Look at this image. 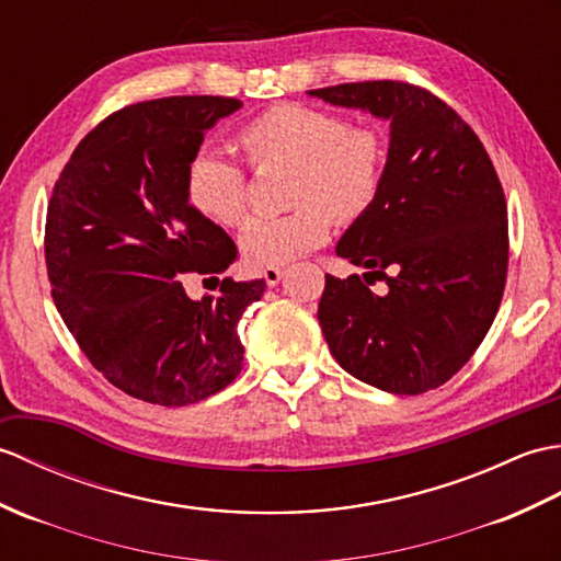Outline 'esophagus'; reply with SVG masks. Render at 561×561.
<instances>
[{"label":"esophagus","mask_w":561,"mask_h":561,"mask_svg":"<svg viewBox=\"0 0 561 561\" xmlns=\"http://www.w3.org/2000/svg\"><path fill=\"white\" fill-rule=\"evenodd\" d=\"M285 276V271L283 268H264V280H266V285H278L280 283V278Z\"/></svg>","instance_id":"obj_1"}]
</instances>
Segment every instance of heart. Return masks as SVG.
I'll list each match as a JSON object with an SVG mask.
<instances>
[{"mask_svg": "<svg viewBox=\"0 0 561 561\" xmlns=\"http://www.w3.org/2000/svg\"><path fill=\"white\" fill-rule=\"evenodd\" d=\"M238 146L256 172L293 170L280 218H256L240 238L242 254L256 268L293 264L333 230L363 220L381 194L389 146L379 127L347 122L333 110L302 103L273 105L238 131ZM186 202L198 216L240 228L249 216V175L234 160L198 151L184 170Z\"/></svg>", "mask_w": 561, "mask_h": 561, "instance_id": "1", "label": "heart"}]
</instances>
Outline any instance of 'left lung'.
Returning a JSON list of instances; mask_svg holds the SVG:
<instances>
[{"label":"left lung","instance_id":"8db88e82","mask_svg":"<svg viewBox=\"0 0 561 561\" xmlns=\"http://www.w3.org/2000/svg\"><path fill=\"white\" fill-rule=\"evenodd\" d=\"M309 95L391 119L381 194L335 247L369 271L327 276L317 314L323 339L335 363L381 391L437 389L478 351L502 302V182L478 134L427 89L359 81ZM371 277L387 283L383 294L370 293Z\"/></svg>","mask_w":561,"mask_h":561}]
</instances>
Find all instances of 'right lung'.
<instances>
[{"instance_id":"obj_1","label":"right lung","mask_w":561,"mask_h":561,"mask_svg":"<svg viewBox=\"0 0 561 561\" xmlns=\"http://www.w3.org/2000/svg\"><path fill=\"white\" fill-rule=\"evenodd\" d=\"M238 98L172 95L122 107L73 148L45 220L53 300L101 375L139 401L182 408L240 375L238 323L266 283L220 278L238 244L186 202L184 170ZM214 279L188 300L179 276Z\"/></svg>"}]
</instances>
